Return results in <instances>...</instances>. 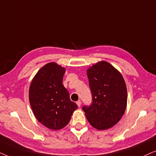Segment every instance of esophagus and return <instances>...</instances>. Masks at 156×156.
<instances>
[{
    "label": "esophagus",
    "instance_id": "34e87169",
    "mask_svg": "<svg viewBox=\"0 0 156 156\" xmlns=\"http://www.w3.org/2000/svg\"><path fill=\"white\" fill-rule=\"evenodd\" d=\"M81 104H82V102H81L80 100H79V101H76V104H77V106H79V107H80L81 106Z\"/></svg>",
    "mask_w": 156,
    "mask_h": 156
}]
</instances>
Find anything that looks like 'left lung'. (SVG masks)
<instances>
[{
  "mask_svg": "<svg viewBox=\"0 0 156 156\" xmlns=\"http://www.w3.org/2000/svg\"><path fill=\"white\" fill-rule=\"evenodd\" d=\"M91 104L82 109L89 123L99 130L114 126L124 114L127 104L125 81L118 70L105 61L87 70Z\"/></svg>",
  "mask_w": 156,
  "mask_h": 156,
  "instance_id": "8db88e82",
  "label": "left lung"
}]
</instances>
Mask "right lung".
<instances>
[{"label":"right lung","mask_w":156,"mask_h":156,"mask_svg":"<svg viewBox=\"0 0 156 156\" xmlns=\"http://www.w3.org/2000/svg\"><path fill=\"white\" fill-rule=\"evenodd\" d=\"M65 72V68L56 63L47 64L37 72L30 87V104L36 119L52 130L67 126L78 107L62 84Z\"/></svg>","instance_id":"right-lung-1"}]
</instances>
